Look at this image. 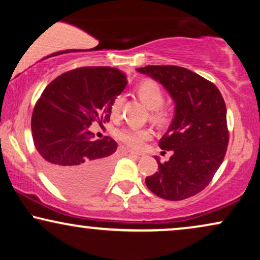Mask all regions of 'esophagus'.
Returning <instances> with one entry per match:
<instances>
[{
  "instance_id": "1",
  "label": "esophagus",
  "mask_w": 260,
  "mask_h": 260,
  "mask_svg": "<svg viewBox=\"0 0 260 260\" xmlns=\"http://www.w3.org/2000/svg\"><path fill=\"white\" fill-rule=\"evenodd\" d=\"M129 155L133 156V157H136V158H140L143 156L142 154H138V152H135V151H129Z\"/></svg>"
}]
</instances>
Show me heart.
<instances>
[{
  "mask_svg": "<svg viewBox=\"0 0 260 260\" xmlns=\"http://www.w3.org/2000/svg\"><path fill=\"white\" fill-rule=\"evenodd\" d=\"M137 95L140 97L142 103L147 106L149 110H155L152 113V118L157 122H163L166 119V112L159 110L161 105L165 102V94L162 88L155 81L147 80L138 85ZM122 99L117 98L112 104V115L116 116L119 112ZM117 137L120 142L131 149H141L145 141L151 137V133L147 129H136V127H125L117 133Z\"/></svg>",
  "mask_w": 260,
  "mask_h": 260,
  "instance_id": "b5f03b06",
  "label": "heart"
}]
</instances>
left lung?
<instances>
[{"label":"left lung","instance_id":"8db88e82","mask_svg":"<svg viewBox=\"0 0 260 260\" xmlns=\"http://www.w3.org/2000/svg\"><path fill=\"white\" fill-rule=\"evenodd\" d=\"M136 71L158 81L175 104L172 123L158 142L173 155L165 163L155 156L158 172L145 179L147 187L170 201L193 197L211 182L229 145L222 95L214 84L183 67L149 65Z\"/></svg>","mask_w":260,"mask_h":260}]
</instances>
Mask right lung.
<instances>
[{"label": "right lung", "instance_id": "add662e5", "mask_svg": "<svg viewBox=\"0 0 260 260\" xmlns=\"http://www.w3.org/2000/svg\"><path fill=\"white\" fill-rule=\"evenodd\" d=\"M125 85L119 70L81 67L55 78L42 92L31 136L45 173L65 193H91L108 179L117 143L110 137L94 140L88 127L109 122Z\"/></svg>", "mask_w": 260, "mask_h": 260}]
</instances>
